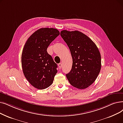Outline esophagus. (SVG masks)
I'll return each mask as SVG.
<instances>
[{"label":"esophagus","instance_id":"obj_1","mask_svg":"<svg viewBox=\"0 0 123 123\" xmlns=\"http://www.w3.org/2000/svg\"><path fill=\"white\" fill-rule=\"evenodd\" d=\"M58 66H59V68L60 69L62 67V64H61V63H59L58 64Z\"/></svg>","mask_w":123,"mask_h":123}]
</instances>
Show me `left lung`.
Listing matches in <instances>:
<instances>
[{"label":"left lung","mask_w":123,"mask_h":123,"mask_svg":"<svg viewBox=\"0 0 123 123\" xmlns=\"http://www.w3.org/2000/svg\"><path fill=\"white\" fill-rule=\"evenodd\" d=\"M60 35L70 49L73 63L66 74L73 86L86 88L98 77L101 69V56L98 47L88 36L78 31L63 30Z\"/></svg>","instance_id":"left-lung-1"}]
</instances>
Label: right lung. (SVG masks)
<instances>
[{"instance_id":"add662e5","label":"right lung","mask_w":123,"mask_h":123,"mask_svg":"<svg viewBox=\"0 0 123 123\" xmlns=\"http://www.w3.org/2000/svg\"><path fill=\"white\" fill-rule=\"evenodd\" d=\"M54 28H41L26 41L22 54L24 75L33 86L44 89L52 84L57 72V65L47 49L51 43L59 35Z\"/></svg>"}]
</instances>
